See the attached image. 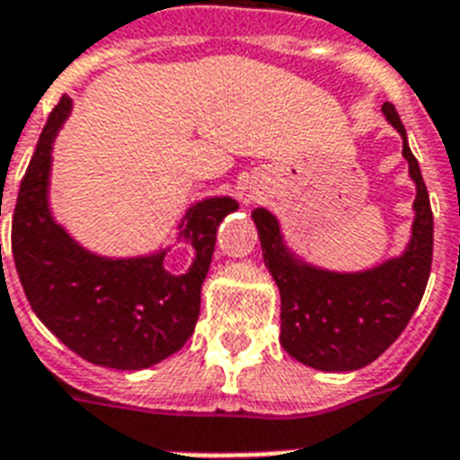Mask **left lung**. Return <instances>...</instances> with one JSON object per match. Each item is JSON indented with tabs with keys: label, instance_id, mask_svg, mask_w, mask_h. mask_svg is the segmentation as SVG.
I'll use <instances>...</instances> for the list:
<instances>
[{
	"label": "left lung",
	"instance_id": "obj_1",
	"mask_svg": "<svg viewBox=\"0 0 460 460\" xmlns=\"http://www.w3.org/2000/svg\"><path fill=\"white\" fill-rule=\"evenodd\" d=\"M383 113L404 139L402 153L416 184L411 241L402 255L354 274L312 267L290 252L271 212L252 210L264 264L281 293L283 349L319 371H357L378 359L402 335L430 279V196L397 111L383 103Z\"/></svg>",
	"mask_w": 460,
	"mask_h": 460
}]
</instances>
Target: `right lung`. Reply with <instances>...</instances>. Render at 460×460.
I'll list each match as a JSON object with an SVG mask.
<instances>
[{
	"label": "right lung",
	"instance_id": "right-lung-1",
	"mask_svg": "<svg viewBox=\"0 0 460 460\" xmlns=\"http://www.w3.org/2000/svg\"><path fill=\"white\" fill-rule=\"evenodd\" d=\"M70 108L73 101L63 96L40 134L18 191L11 252L30 307L63 345L96 366L139 371L191 338L217 226L238 203L215 196L186 210L179 238L196 250L186 274L167 271V250L129 260L89 252L49 210L51 146Z\"/></svg>",
	"mask_w": 460,
	"mask_h": 460
}]
</instances>
